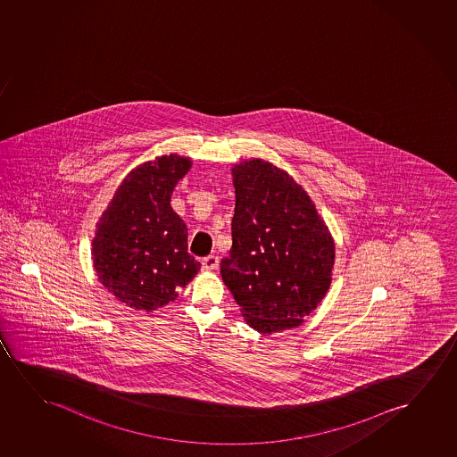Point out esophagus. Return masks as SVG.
Segmentation results:
<instances>
[{"label": "esophagus", "instance_id": "34e87169", "mask_svg": "<svg viewBox=\"0 0 457 457\" xmlns=\"http://www.w3.org/2000/svg\"><path fill=\"white\" fill-rule=\"evenodd\" d=\"M219 257L217 256H207L203 259V269L209 270V271H212V270L219 269Z\"/></svg>", "mask_w": 457, "mask_h": 457}]
</instances>
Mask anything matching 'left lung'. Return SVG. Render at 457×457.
<instances>
[{
	"label": "left lung",
	"mask_w": 457,
	"mask_h": 457,
	"mask_svg": "<svg viewBox=\"0 0 457 457\" xmlns=\"http://www.w3.org/2000/svg\"><path fill=\"white\" fill-rule=\"evenodd\" d=\"M232 248L220 263L245 321L261 334L300 326L332 281L336 245L306 190L263 159L231 169Z\"/></svg>",
	"instance_id": "obj_1"
}]
</instances>
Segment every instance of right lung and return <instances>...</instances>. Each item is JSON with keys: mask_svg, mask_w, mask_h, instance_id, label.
<instances>
[{"mask_svg": "<svg viewBox=\"0 0 457 457\" xmlns=\"http://www.w3.org/2000/svg\"><path fill=\"white\" fill-rule=\"evenodd\" d=\"M190 157L163 154L132 169L101 215L92 240L98 281L138 312L175 301L200 262L187 253V226L170 204Z\"/></svg>", "mask_w": 457, "mask_h": 457, "instance_id": "right-lung-1", "label": "right lung"}]
</instances>
